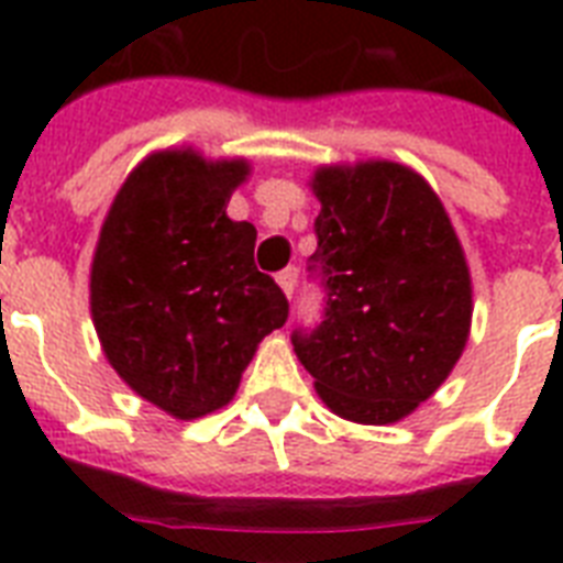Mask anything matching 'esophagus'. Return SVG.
<instances>
[{
  "label": "esophagus",
  "instance_id": "esophagus-1",
  "mask_svg": "<svg viewBox=\"0 0 563 563\" xmlns=\"http://www.w3.org/2000/svg\"><path fill=\"white\" fill-rule=\"evenodd\" d=\"M277 286H280L286 298H291V291L298 286V268H286V272L277 274Z\"/></svg>",
  "mask_w": 563,
  "mask_h": 563
}]
</instances>
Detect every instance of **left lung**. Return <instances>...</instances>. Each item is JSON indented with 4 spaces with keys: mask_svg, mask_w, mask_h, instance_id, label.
Instances as JSON below:
<instances>
[{
    "mask_svg": "<svg viewBox=\"0 0 563 563\" xmlns=\"http://www.w3.org/2000/svg\"><path fill=\"white\" fill-rule=\"evenodd\" d=\"M309 187L321 201L309 272L324 283L327 307L291 344L327 409L397 423L438 391L467 344L464 247L441 198L402 163L318 166Z\"/></svg>",
    "mask_w": 563,
    "mask_h": 563,
    "instance_id": "1",
    "label": "left lung"
}]
</instances>
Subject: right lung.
Masks as SVG:
<instances>
[{
    "label": "right lung",
    "mask_w": 563,
    "mask_h": 563,
    "mask_svg": "<svg viewBox=\"0 0 563 563\" xmlns=\"http://www.w3.org/2000/svg\"><path fill=\"white\" fill-rule=\"evenodd\" d=\"M245 157L148 154L110 203L90 265V312L110 368L143 400L195 420L233 400L289 303L256 272V228L228 216Z\"/></svg>",
    "instance_id": "obj_1"
}]
</instances>
